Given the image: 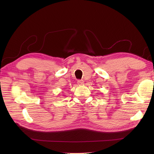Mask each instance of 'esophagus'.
Returning <instances> with one entry per match:
<instances>
[{
	"instance_id": "1",
	"label": "esophagus",
	"mask_w": 154,
	"mask_h": 154,
	"mask_svg": "<svg viewBox=\"0 0 154 154\" xmlns=\"http://www.w3.org/2000/svg\"><path fill=\"white\" fill-rule=\"evenodd\" d=\"M77 84L79 85H84V80H77Z\"/></svg>"
}]
</instances>
